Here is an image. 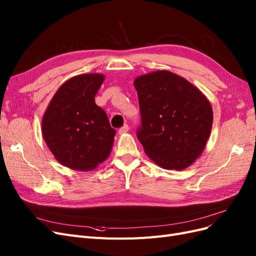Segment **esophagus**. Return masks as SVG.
<instances>
[{
    "instance_id": "esophagus-1",
    "label": "esophagus",
    "mask_w": 256,
    "mask_h": 256,
    "mask_svg": "<svg viewBox=\"0 0 256 256\" xmlns=\"http://www.w3.org/2000/svg\"><path fill=\"white\" fill-rule=\"evenodd\" d=\"M129 131V126L128 125H124L120 130H118V134H127Z\"/></svg>"
}]
</instances>
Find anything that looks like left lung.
I'll list each match as a JSON object with an SVG mask.
<instances>
[{"label": "left lung", "instance_id": "8db88e82", "mask_svg": "<svg viewBox=\"0 0 256 256\" xmlns=\"http://www.w3.org/2000/svg\"><path fill=\"white\" fill-rule=\"evenodd\" d=\"M134 88L142 125L138 138L145 154L166 170H184L205 150L212 127V108L188 80L168 70L138 76Z\"/></svg>", "mask_w": 256, "mask_h": 256}]
</instances>
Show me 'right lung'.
Masks as SVG:
<instances>
[{
    "label": "right lung",
    "mask_w": 256,
    "mask_h": 256,
    "mask_svg": "<svg viewBox=\"0 0 256 256\" xmlns=\"http://www.w3.org/2000/svg\"><path fill=\"white\" fill-rule=\"evenodd\" d=\"M102 74L67 80L52 97L42 120V138L60 164L88 172L110 156L116 131L95 102Z\"/></svg>",
    "instance_id": "right-lung-1"
}]
</instances>
